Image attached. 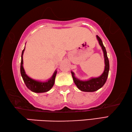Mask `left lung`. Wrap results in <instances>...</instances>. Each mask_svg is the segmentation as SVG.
Instances as JSON below:
<instances>
[{"mask_svg": "<svg viewBox=\"0 0 132 132\" xmlns=\"http://www.w3.org/2000/svg\"><path fill=\"white\" fill-rule=\"evenodd\" d=\"M97 39L98 41L100 46L102 48L104 53V62H105V68L102 75L97 78H91L87 80H80L77 79L75 77V74L72 71H71L72 77L73 78V82L75 84L77 85L78 88L81 91L86 92H93L97 91L101 87H102L105 84L106 80L107 79L110 70V64L109 60H108L107 52H106L105 48L103 45V42L101 40L100 37L98 35L96 36Z\"/></svg>", "mask_w": 132, "mask_h": 132, "instance_id": "left-lung-1", "label": "left lung"}]
</instances>
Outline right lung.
<instances>
[{"label": "right lung", "mask_w": 132, "mask_h": 132, "mask_svg": "<svg viewBox=\"0 0 132 132\" xmlns=\"http://www.w3.org/2000/svg\"><path fill=\"white\" fill-rule=\"evenodd\" d=\"M25 48L22 52L21 54V61L20 66V72L21 74L23 80L25 83V85L30 90L35 92V93H44L47 92L52 88L53 85L54 84L55 76L57 74V71H54V73L50 79L46 82H41L38 80H34L32 78H29L25 72V70L23 67V58L22 55L24 54Z\"/></svg>", "instance_id": "add662e5"}]
</instances>
